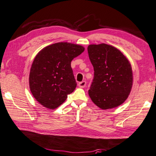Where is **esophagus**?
Listing matches in <instances>:
<instances>
[{"instance_id":"1","label":"esophagus","mask_w":156,"mask_h":156,"mask_svg":"<svg viewBox=\"0 0 156 156\" xmlns=\"http://www.w3.org/2000/svg\"><path fill=\"white\" fill-rule=\"evenodd\" d=\"M85 85H86V81H85V80H83V81H82V82L78 83V86L81 88L85 87Z\"/></svg>"}]
</instances>
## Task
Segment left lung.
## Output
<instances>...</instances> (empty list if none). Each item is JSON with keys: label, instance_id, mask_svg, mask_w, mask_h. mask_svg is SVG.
I'll use <instances>...</instances> for the list:
<instances>
[{"label": "left lung", "instance_id": "1", "mask_svg": "<svg viewBox=\"0 0 156 156\" xmlns=\"http://www.w3.org/2000/svg\"><path fill=\"white\" fill-rule=\"evenodd\" d=\"M87 52L94 67V79L89 96L103 110L118 107L131 92L133 75L127 57L112 45L105 43L90 45Z\"/></svg>", "mask_w": 156, "mask_h": 156}]
</instances>
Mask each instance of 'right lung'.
Listing matches in <instances>:
<instances>
[{
  "label": "right lung",
  "mask_w": 156,
  "mask_h": 156,
  "mask_svg": "<svg viewBox=\"0 0 156 156\" xmlns=\"http://www.w3.org/2000/svg\"><path fill=\"white\" fill-rule=\"evenodd\" d=\"M84 50L81 45L61 42L44 48L37 54L30 70L29 87L39 104L55 109L66 101L77 85L71 62Z\"/></svg>",
  "instance_id": "right-lung-1"
}]
</instances>
